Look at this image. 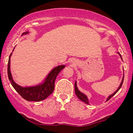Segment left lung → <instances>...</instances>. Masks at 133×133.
<instances>
[{
	"mask_svg": "<svg viewBox=\"0 0 133 133\" xmlns=\"http://www.w3.org/2000/svg\"><path fill=\"white\" fill-rule=\"evenodd\" d=\"M117 54H119V56H120V57H121V59L122 60V56H121V54H120L119 52H117ZM123 78H124V74H123L122 80V82H121V84H120V85H119V87H118V88L117 89V90H116V91L115 92H113V93H112V94H111V95H110V96H108V97H107L106 101H108V100L110 99H111V97H112V96H114V95H115V94H116V93H117V92L118 91H119V90H120V89H121L122 85V83H123ZM74 88H75V93H76V96H77V97L79 98V99L80 100H81V101H82V102H85V103H86V104L90 105V103H89V101H88V97H87V96L86 95H85V94H83V92H82L81 91L79 90V89H78V88H77V82H76V81L75 82V83H74Z\"/></svg>",
	"mask_w": 133,
	"mask_h": 133,
	"instance_id": "left-lung-1",
	"label": "left lung"
}]
</instances>
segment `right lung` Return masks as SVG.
Instances as JSON below:
<instances>
[{"mask_svg":"<svg viewBox=\"0 0 133 133\" xmlns=\"http://www.w3.org/2000/svg\"><path fill=\"white\" fill-rule=\"evenodd\" d=\"M29 32H25L22 34L26 35ZM12 50V51H14ZM12 55L10 54L8 59V76L9 81H10L12 86L15 89V90L22 97L23 99L28 101L39 102L43 101L48 97L53 92L54 89V82L56 79L60 71L65 67V65H61L56 66L49 72L46 77L45 78L43 82L35 86L23 87L17 84L12 79L11 72L10 70V58Z\"/></svg>","mask_w":133,"mask_h":133,"instance_id":"add662e5","label":"right lung"}]
</instances>
